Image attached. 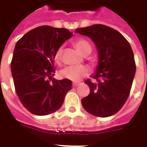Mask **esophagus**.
Segmentation results:
<instances>
[{
  "label": "esophagus",
  "instance_id": "34e87169",
  "mask_svg": "<svg viewBox=\"0 0 147 147\" xmlns=\"http://www.w3.org/2000/svg\"><path fill=\"white\" fill-rule=\"evenodd\" d=\"M80 84V82H73V87H78Z\"/></svg>",
  "mask_w": 147,
  "mask_h": 147
}]
</instances>
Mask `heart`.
I'll list each match as a JSON object with an SVG mask.
<instances>
[{
	"mask_svg": "<svg viewBox=\"0 0 147 147\" xmlns=\"http://www.w3.org/2000/svg\"><path fill=\"white\" fill-rule=\"evenodd\" d=\"M74 46L78 50V51L83 55H88L92 51V46L86 40L83 39L77 40L74 42ZM61 56H62V48L59 47L54 54V60L56 64H60ZM88 74H89V69L84 65L69 66L63 69L59 73L60 76L62 78L74 82H78L81 80L82 78L88 76Z\"/></svg>",
	"mask_w": 147,
	"mask_h": 147,
	"instance_id": "obj_1",
	"label": "heart"
}]
</instances>
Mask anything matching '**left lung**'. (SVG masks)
Listing matches in <instances>:
<instances>
[{"mask_svg":"<svg viewBox=\"0 0 147 147\" xmlns=\"http://www.w3.org/2000/svg\"><path fill=\"white\" fill-rule=\"evenodd\" d=\"M76 32L90 37L99 52L96 73L85 81L90 94L82 99L89 114L105 118L116 114L130 94L136 63L133 50L120 32L106 25L94 24L77 28Z\"/></svg>","mask_w":147,"mask_h":147,"instance_id":"left-lung-1","label":"left lung"}]
</instances>
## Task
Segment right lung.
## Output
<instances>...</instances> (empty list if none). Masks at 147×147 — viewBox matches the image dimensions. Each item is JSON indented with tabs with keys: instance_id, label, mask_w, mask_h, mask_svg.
I'll list each match as a JSON object with an SVG mask.
<instances>
[{
	"instance_id": "right-lung-1",
	"label": "right lung",
	"mask_w": 147,
	"mask_h": 147,
	"mask_svg": "<svg viewBox=\"0 0 147 147\" xmlns=\"http://www.w3.org/2000/svg\"><path fill=\"white\" fill-rule=\"evenodd\" d=\"M72 35L66 28L40 26L28 32L15 45L10 63L15 92L33 115H47L59 110L72 88L70 80L52 78L54 54Z\"/></svg>"
}]
</instances>
